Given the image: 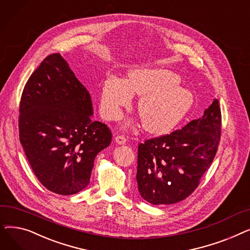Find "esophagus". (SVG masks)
Instances as JSON below:
<instances>
[{"label": "esophagus", "mask_w": 250, "mask_h": 250, "mask_svg": "<svg viewBox=\"0 0 250 250\" xmlns=\"http://www.w3.org/2000/svg\"><path fill=\"white\" fill-rule=\"evenodd\" d=\"M114 140H115V142H116L117 144H120V145H125V144L126 141H127V139H126L125 136H122V135L116 136Z\"/></svg>", "instance_id": "1"}]
</instances>
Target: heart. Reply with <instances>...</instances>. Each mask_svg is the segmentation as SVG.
Masks as SVG:
<instances>
[{
  "instance_id": "b5f03b06",
  "label": "heart",
  "mask_w": 250,
  "mask_h": 250,
  "mask_svg": "<svg viewBox=\"0 0 250 250\" xmlns=\"http://www.w3.org/2000/svg\"><path fill=\"white\" fill-rule=\"evenodd\" d=\"M180 78L159 69H137L127 79L105 77L100 92V110L106 120H116L126 106L132 93L141 95L138 113L143 126L151 133L163 134L174 127L192 104V96L178 86Z\"/></svg>"
}]
</instances>
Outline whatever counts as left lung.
Wrapping results in <instances>:
<instances>
[{"instance_id": "obj_1", "label": "left lung", "mask_w": 250, "mask_h": 250, "mask_svg": "<svg viewBox=\"0 0 250 250\" xmlns=\"http://www.w3.org/2000/svg\"><path fill=\"white\" fill-rule=\"evenodd\" d=\"M221 127L215 99L199 120L139 144L137 182L142 198L152 205H171L189 196L215 158Z\"/></svg>"}]
</instances>
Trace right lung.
Listing matches in <instances>:
<instances>
[{
	"label": "right lung",
	"mask_w": 250,
	"mask_h": 250,
	"mask_svg": "<svg viewBox=\"0 0 250 250\" xmlns=\"http://www.w3.org/2000/svg\"><path fill=\"white\" fill-rule=\"evenodd\" d=\"M90 95L60 54L46 57L24 86L19 139L37 179L48 190L71 195L90 181L96 155L112 134L91 121Z\"/></svg>",
	"instance_id": "right-lung-1"
}]
</instances>
